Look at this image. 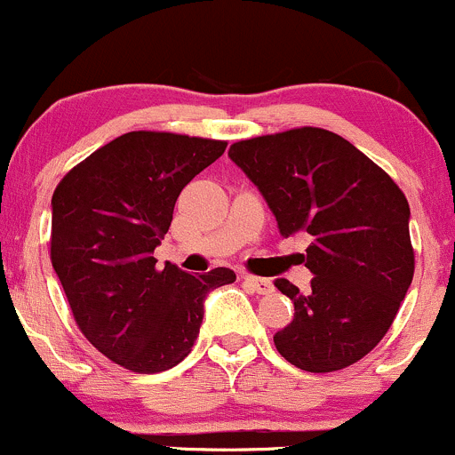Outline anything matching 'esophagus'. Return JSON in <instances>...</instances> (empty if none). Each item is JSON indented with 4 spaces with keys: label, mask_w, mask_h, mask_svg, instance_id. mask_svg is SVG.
I'll return each instance as SVG.
<instances>
[{
    "label": "esophagus",
    "mask_w": 455,
    "mask_h": 455,
    "mask_svg": "<svg viewBox=\"0 0 455 455\" xmlns=\"http://www.w3.org/2000/svg\"><path fill=\"white\" fill-rule=\"evenodd\" d=\"M243 283H246L254 293H261V296H267V293L274 291V284H272V281H269V278L243 276Z\"/></svg>",
    "instance_id": "1"
}]
</instances>
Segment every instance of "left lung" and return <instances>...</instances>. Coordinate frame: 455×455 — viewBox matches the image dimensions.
<instances>
[{"mask_svg":"<svg viewBox=\"0 0 455 455\" xmlns=\"http://www.w3.org/2000/svg\"><path fill=\"white\" fill-rule=\"evenodd\" d=\"M228 157L263 194L283 237L311 235L302 257L311 289L274 283L296 311L274 346L311 373L358 363L388 332L412 283L403 192L354 144L319 127L239 140Z\"/></svg>","mask_w":455,"mask_h":455,"instance_id":"left-lung-1","label":"left lung"}]
</instances>
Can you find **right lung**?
Here are the masks:
<instances>
[{"label": "right lung", "instance_id": "obj_1", "mask_svg": "<svg viewBox=\"0 0 455 455\" xmlns=\"http://www.w3.org/2000/svg\"><path fill=\"white\" fill-rule=\"evenodd\" d=\"M227 148L224 140L129 132L71 168L52 198V263L75 323L103 356L159 373L192 352L212 289L235 272L157 267L153 251L181 189Z\"/></svg>", "mask_w": 455, "mask_h": 455}]
</instances>
